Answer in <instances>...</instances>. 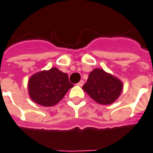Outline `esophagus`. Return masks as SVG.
Instances as JSON below:
<instances>
[{
  "label": "esophagus",
  "mask_w": 153,
  "mask_h": 153,
  "mask_svg": "<svg viewBox=\"0 0 153 153\" xmlns=\"http://www.w3.org/2000/svg\"><path fill=\"white\" fill-rule=\"evenodd\" d=\"M83 84H84V81H83V80H81V81H80V82L77 83V85H78V86H80V87H82Z\"/></svg>",
  "instance_id": "esophagus-1"
}]
</instances>
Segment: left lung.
<instances>
[{
    "label": "left lung",
    "instance_id": "obj_1",
    "mask_svg": "<svg viewBox=\"0 0 153 153\" xmlns=\"http://www.w3.org/2000/svg\"><path fill=\"white\" fill-rule=\"evenodd\" d=\"M123 82L102 69H94L88 76L82 89L99 104L109 105L118 98L123 91Z\"/></svg>",
    "mask_w": 153,
    "mask_h": 153
}]
</instances>
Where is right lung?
I'll return each instance as SVG.
<instances>
[{
    "instance_id": "add662e5",
    "label": "right lung",
    "mask_w": 153,
    "mask_h": 153,
    "mask_svg": "<svg viewBox=\"0 0 153 153\" xmlns=\"http://www.w3.org/2000/svg\"><path fill=\"white\" fill-rule=\"evenodd\" d=\"M73 84L66 73L52 67L31 76L28 81L30 99L44 107H52L62 100Z\"/></svg>"
}]
</instances>
